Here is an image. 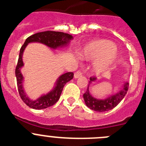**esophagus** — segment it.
<instances>
[{
    "label": "esophagus",
    "instance_id": "esophagus-1",
    "mask_svg": "<svg viewBox=\"0 0 146 146\" xmlns=\"http://www.w3.org/2000/svg\"><path fill=\"white\" fill-rule=\"evenodd\" d=\"M82 72H81L80 71H77V72H76L75 73H74V78H75V79H77V78L82 77Z\"/></svg>",
    "mask_w": 146,
    "mask_h": 146
}]
</instances>
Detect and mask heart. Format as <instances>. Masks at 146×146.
<instances>
[{
    "label": "heart",
    "instance_id": "1",
    "mask_svg": "<svg viewBox=\"0 0 146 146\" xmlns=\"http://www.w3.org/2000/svg\"><path fill=\"white\" fill-rule=\"evenodd\" d=\"M80 56L85 60H96L94 69L101 73L113 64L118 56V51L113 42L107 39H98L86 44L80 51Z\"/></svg>",
    "mask_w": 146,
    "mask_h": 146
}]
</instances>
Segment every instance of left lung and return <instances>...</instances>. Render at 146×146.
I'll list each match as a JSON object with an SVG mask.
<instances>
[{
  "instance_id": "obj_1",
  "label": "left lung",
  "mask_w": 146,
  "mask_h": 146,
  "mask_svg": "<svg viewBox=\"0 0 146 146\" xmlns=\"http://www.w3.org/2000/svg\"><path fill=\"white\" fill-rule=\"evenodd\" d=\"M96 78L95 77H90V81L88 86L87 91L83 94V99L87 107L92 110L96 112H105L108 111L110 110L113 109L114 108L118 105L122 99L126 96L127 91L129 88V82H126L123 84V88L121 89L119 92L117 94L110 96L109 97L104 99H98L96 98L93 97L90 94L89 91V86L93 82H95Z\"/></svg>"
}]
</instances>
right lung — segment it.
Instances as JSON below:
<instances>
[{"mask_svg":"<svg viewBox=\"0 0 146 146\" xmlns=\"http://www.w3.org/2000/svg\"><path fill=\"white\" fill-rule=\"evenodd\" d=\"M72 38L73 37L72 35L68 34V33L47 31L35 33L31 36L28 37L25 40L24 44L20 48L17 65L15 69V75H16L17 78L18 92H19L22 100L31 108L36 110H42L51 107L55 104L60 98V94H61L63 88L66 83L73 78L74 74H73V72H66L65 74H62L57 80L55 86L52 91H50L48 94L42 95L36 100H31L28 98L27 94L24 91V88L23 86V76L20 72V69L24 65L23 61V54L25 47L31 42H39V43L44 44L50 48L56 49L58 47H64V46L67 45Z\"/></svg>","mask_w":146,"mask_h":146,"instance_id":"obj_1","label":"right lung"}]
</instances>
